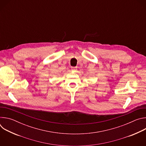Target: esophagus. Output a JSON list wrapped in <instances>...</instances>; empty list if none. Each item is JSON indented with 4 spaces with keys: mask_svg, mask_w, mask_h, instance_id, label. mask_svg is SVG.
<instances>
[{
    "mask_svg": "<svg viewBox=\"0 0 146 146\" xmlns=\"http://www.w3.org/2000/svg\"><path fill=\"white\" fill-rule=\"evenodd\" d=\"M72 70H74V71H75V70H77V68L76 67H72Z\"/></svg>",
    "mask_w": 146,
    "mask_h": 146,
    "instance_id": "esophagus-1",
    "label": "esophagus"
}]
</instances>
